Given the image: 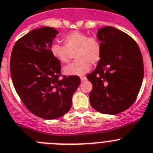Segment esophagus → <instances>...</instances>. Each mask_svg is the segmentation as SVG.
<instances>
[{"label":"esophagus","instance_id":"obj_1","mask_svg":"<svg viewBox=\"0 0 153 153\" xmlns=\"http://www.w3.org/2000/svg\"><path fill=\"white\" fill-rule=\"evenodd\" d=\"M80 79H81V81H82V82H84V81L86 80V77L85 76H82V77H81Z\"/></svg>","mask_w":153,"mask_h":153}]
</instances>
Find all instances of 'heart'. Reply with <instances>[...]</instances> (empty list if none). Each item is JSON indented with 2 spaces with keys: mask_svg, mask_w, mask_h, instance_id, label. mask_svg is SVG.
I'll use <instances>...</instances> for the list:
<instances>
[{
  "mask_svg": "<svg viewBox=\"0 0 153 153\" xmlns=\"http://www.w3.org/2000/svg\"><path fill=\"white\" fill-rule=\"evenodd\" d=\"M64 45L53 44L50 47L52 56L61 63H67L71 53H75L76 61L64 68V73L67 75H82L91 69V64L99 62L102 48L95 38H88L85 34L79 31L69 33L63 38Z\"/></svg>",
  "mask_w": 153,
  "mask_h": 153,
  "instance_id": "heart-1",
  "label": "heart"
}]
</instances>
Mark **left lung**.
I'll return each mask as SVG.
<instances>
[{
	"label": "left lung",
	"mask_w": 153,
	"mask_h": 153,
	"mask_svg": "<svg viewBox=\"0 0 153 153\" xmlns=\"http://www.w3.org/2000/svg\"><path fill=\"white\" fill-rule=\"evenodd\" d=\"M102 54L96 68L87 75L92 84L91 107L101 113L115 115L135 102L144 76L143 56L135 42L110 26L99 29Z\"/></svg>",
	"instance_id": "8db88e82"
}]
</instances>
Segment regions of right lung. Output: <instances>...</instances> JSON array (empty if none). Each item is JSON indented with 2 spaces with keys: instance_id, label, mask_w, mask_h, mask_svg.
I'll return each instance as SVG.
<instances>
[{
  "instance_id": "obj_1",
  "label": "right lung",
  "mask_w": 153,
  "mask_h": 153,
  "mask_svg": "<svg viewBox=\"0 0 153 153\" xmlns=\"http://www.w3.org/2000/svg\"><path fill=\"white\" fill-rule=\"evenodd\" d=\"M58 31L51 27L34 29L16 42L10 70L13 85L26 108L45 119H58L70 110L78 76L59 78L61 64L50 51Z\"/></svg>"
}]
</instances>
